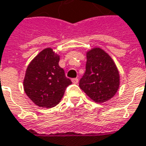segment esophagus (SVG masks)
Segmentation results:
<instances>
[{
	"label": "esophagus",
	"instance_id": "obj_1",
	"mask_svg": "<svg viewBox=\"0 0 146 146\" xmlns=\"http://www.w3.org/2000/svg\"><path fill=\"white\" fill-rule=\"evenodd\" d=\"M71 81H72V82H73L74 84H77L78 82V79L77 78H74L71 79Z\"/></svg>",
	"mask_w": 146,
	"mask_h": 146
}]
</instances>
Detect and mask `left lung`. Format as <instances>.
Here are the masks:
<instances>
[{
  "label": "left lung",
  "mask_w": 146,
  "mask_h": 146,
  "mask_svg": "<svg viewBox=\"0 0 146 146\" xmlns=\"http://www.w3.org/2000/svg\"><path fill=\"white\" fill-rule=\"evenodd\" d=\"M84 75L79 87L95 102H105L117 92L119 74L112 59L101 48H95L86 54Z\"/></svg>",
  "instance_id": "obj_1"
}]
</instances>
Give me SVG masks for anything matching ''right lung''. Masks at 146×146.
<instances>
[{
  "instance_id": "1",
  "label": "right lung",
  "mask_w": 146,
  "mask_h": 146,
  "mask_svg": "<svg viewBox=\"0 0 146 146\" xmlns=\"http://www.w3.org/2000/svg\"><path fill=\"white\" fill-rule=\"evenodd\" d=\"M60 57L52 48H45L28 65L23 81L28 98L40 107L50 108L59 104L72 82L59 66Z\"/></svg>"
}]
</instances>
